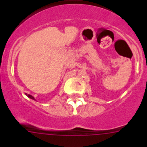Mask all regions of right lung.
Segmentation results:
<instances>
[{
    "mask_svg": "<svg viewBox=\"0 0 147 147\" xmlns=\"http://www.w3.org/2000/svg\"><path fill=\"white\" fill-rule=\"evenodd\" d=\"M26 95H27V96H28V97H29V98L32 99V100H35V98H34V97H32V95H30V94H26Z\"/></svg>",
    "mask_w": 147,
    "mask_h": 147,
    "instance_id": "right-lung-1",
    "label": "right lung"
}]
</instances>
